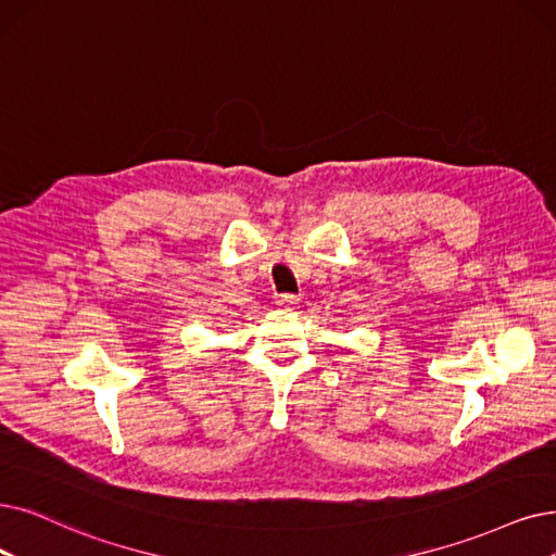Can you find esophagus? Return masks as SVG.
<instances>
[{"instance_id":"esophagus-1","label":"esophagus","mask_w":556,"mask_h":556,"mask_svg":"<svg viewBox=\"0 0 556 556\" xmlns=\"http://www.w3.org/2000/svg\"><path fill=\"white\" fill-rule=\"evenodd\" d=\"M299 301H301V299H299L296 294H278V296H276V303H278L280 307H285V309H294Z\"/></svg>"}]
</instances>
